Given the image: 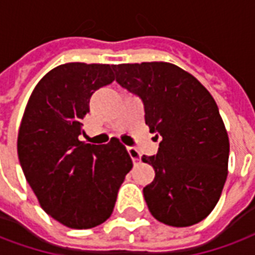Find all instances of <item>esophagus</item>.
<instances>
[{
  "label": "esophagus",
  "instance_id": "obj_1",
  "mask_svg": "<svg viewBox=\"0 0 255 255\" xmlns=\"http://www.w3.org/2000/svg\"><path fill=\"white\" fill-rule=\"evenodd\" d=\"M127 151L131 156V159H132L133 163H137V162L140 161V154L137 151L136 148H133V147H127Z\"/></svg>",
  "mask_w": 255,
  "mask_h": 255
}]
</instances>
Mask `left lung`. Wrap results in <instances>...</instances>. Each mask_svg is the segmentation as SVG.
<instances>
[{"mask_svg":"<svg viewBox=\"0 0 255 255\" xmlns=\"http://www.w3.org/2000/svg\"><path fill=\"white\" fill-rule=\"evenodd\" d=\"M116 82L142 100L155 155H143L155 177L143 188L156 220L173 227L201 222L227 178L230 142L214 97L185 70L166 62L112 66Z\"/></svg>","mask_w":255,"mask_h":255,"instance_id":"left-lung-1","label":"left lung"}]
</instances>
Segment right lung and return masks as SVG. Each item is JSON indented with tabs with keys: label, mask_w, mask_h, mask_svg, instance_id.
<instances>
[{
	"label": "right lung",
	"mask_w": 255,
	"mask_h": 255,
	"mask_svg": "<svg viewBox=\"0 0 255 255\" xmlns=\"http://www.w3.org/2000/svg\"><path fill=\"white\" fill-rule=\"evenodd\" d=\"M115 81L112 66L66 63L48 71L28 100L17 154L41 208L66 227L92 228L113 212L132 161L112 137L81 142L92 94Z\"/></svg>",
	"instance_id": "add662e5"
}]
</instances>
